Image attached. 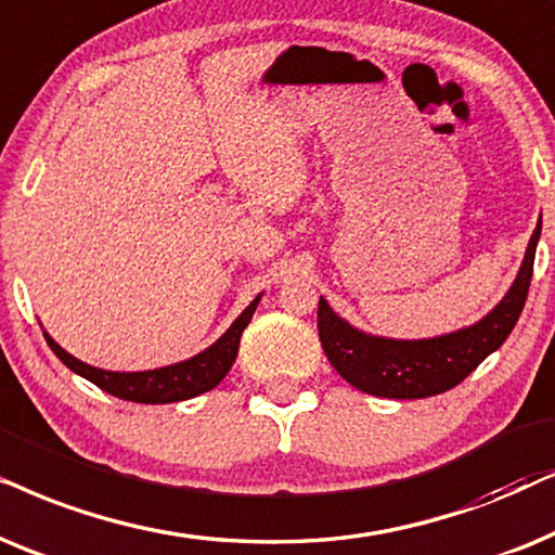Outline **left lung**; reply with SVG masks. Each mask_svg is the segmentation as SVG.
Listing matches in <instances>:
<instances>
[{
	"instance_id": "left-lung-1",
	"label": "left lung",
	"mask_w": 555,
	"mask_h": 555,
	"mask_svg": "<svg viewBox=\"0 0 555 555\" xmlns=\"http://www.w3.org/2000/svg\"><path fill=\"white\" fill-rule=\"evenodd\" d=\"M541 220L505 299L467 330L431 339H388L354 330L320 297L317 330L332 367L363 393L380 398H428L460 386L487 354L505 343L526 307L533 279Z\"/></svg>"
}]
</instances>
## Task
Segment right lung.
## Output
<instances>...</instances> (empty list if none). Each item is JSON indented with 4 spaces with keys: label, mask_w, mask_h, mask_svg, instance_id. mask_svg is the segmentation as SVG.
<instances>
[{
    "label": "right lung",
    "mask_w": 555,
    "mask_h": 555,
    "mask_svg": "<svg viewBox=\"0 0 555 555\" xmlns=\"http://www.w3.org/2000/svg\"><path fill=\"white\" fill-rule=\"evenodd\" d=\"M258 299L261 294L243 309L238 320H235L223 337L216 345H210L208 350H203L195 358L184 360V363L157 367V371H144V373H111L101 371V367L80 363L78 358H73L70 352H65L61 345L46 332V339L57 358L70 367L73 373L83 375L86 380H91L93 386H99L106 393L124 398V401L134 403H175V401H188L212 390L220 380L225 378L231 365L235 363V354H238V343L243 330L248 327L250 317H254Z\"/></svg>",
    "instance_id": "right-lung-1"
}]
</instances>
